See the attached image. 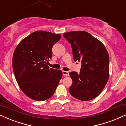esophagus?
<instances>
[{
  "label": "esophagus",
  "instance_id": "obj_1",
  "mask_svg": "<svg viewBox=\"0 0 126 126\" xmlns=\"http://www.w3.org/2000/svg\"><path fill=\"white\" fill-rule=\"evenodd\" d=\"M63 74L64 76H68L69 75V72L67 71H63Z\"/></svg>",
  "mask_w": 126,
  "mask_h": 126
}]
</instances>
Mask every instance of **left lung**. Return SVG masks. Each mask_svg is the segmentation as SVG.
Instances as JSON below:
<instances>
[{
  "label": "left lung",
  "mask_w": 126,
  "mask_h": 126,
  "mask_svg": "<svg viewBox=\"0 0 126 126\" xmlns=\"http://www.w3.org/2000/svg\"><path fill=\"white\" fill-rule=\"evenodd\" d=\"M71 44L75 61L81 62L80 73L71 72L70 94L75 98L88 101L103 91L109 77V56L103 43L88 32H69L63 34Z\"/></svg>",
  "instance_id": "1"
}]
</instances>
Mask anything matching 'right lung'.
<instances>
[{"instance_id": "right-lung-1", "label": "right lung", "mask_w": 126, "mask_h": 126, "mask_svg": "<svg viewBox=\"0 0 126 126\" xmlns=\"http://www.w3.org/2000/svg\"><path fill=\"white\" fill-rule=\"evenodd\" d=\"M61 38L58 34L37 31L24 38L14 52L12 65L20 89L36 101L50 98L58 86L63 72L49 68L52 48Z\"/></svg>"}]
</instances>
